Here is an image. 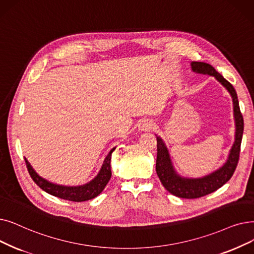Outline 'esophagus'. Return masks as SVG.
Returning a JSON list of instances; mask_svg holds the SVG:
<instances>
[{
  "label": "esophagus",
  "instance_id": "1",
  "mask_svg": "<svg viewBox=\"0 0 254 254\" xmlns=\"http://www.w3.org/2000/svg\"><path fill=\"white\" fill-rule=\"evenodd\" d=\"M154 127V124L152 123L151 120L145 119V120H142L141 123L139 124V129L140 130H149Z\"/></svg>",
  "mask_w": 254,
  "mask_h": 254
}]
</instances>
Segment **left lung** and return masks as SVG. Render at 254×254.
Masks as SVG:
<instances>
[{
	"mask_svg": "<svg viewBox=\"0 0 254 254\" xmlns=\"http://www.w3.org/2000/svg\"><path fill=\"white\" fill-rule=\"evenodd\" d=\"M191 67H192V70L196 73H202V74H208V75L214 76V78L218 82L221 83L226 88L227 91L230 93L234 102L236 135H235V142L233 146H231L228 158L226 162L223 164V166L215 170L214 172L203 176V178H199V179L183 178V176L176 173L166 145H165L162 138L157 136L158 154H157L156 170H157L159 179L162 185L165 187V189H166L169 193L181 198H188V199H192V198H199L209 193H213L219 188H221L224 184H226L230 180V178L233 176L237 168V165L239 162L241 142H242V137H243V130H244V119L241 113L238 95L234 86L231 85L228 81H226L218 71H216V69L212 65H209L207 63L192 62Z\"/></svg>",
	"mask_w": 254,
	"mask_h": 254,
	"instance_id": "obj_1",
	"label": "left lung"
}]
</instances>
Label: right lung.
Segmentation results:
<instances>
[{"label":"right lung","mask_w":254,"mask_h":254,"mask_svg":"<svg viewBox=\"0 0 254 254\" xmlns=\"http://www.w3.org/2000/svg\"><path fill=\"white\" fill-rule=\"evenodd\" d=\"M115 150V147L110 150L108 156L106 157L103 166L98 172V174L95 178L82 186H76V187H67V186H61L57 184H53L45 179H42L39 176L36 171L32 168L28 160L25 158L27 168L29 171V174L31 175L32 180L35 182V184L41 188L43 191L47 193L61 198V199L69 200V201H75V202H81L92 199V198L100 195L105 187L109 183L110 179H111V156L112 152Z\"/></svg>","instance_id":"obj_1"}]
</instances>
